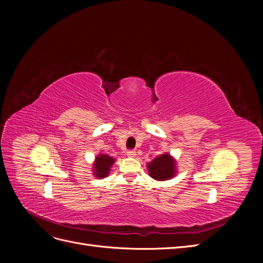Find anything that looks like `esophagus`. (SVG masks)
Returning a JSON list of instances; mask_svg holds the SVG:
<instances>
[{"label":"esophagus","mask_w":263,"mask_h":263,"mask_svg":"<svg viewBox=\"0 0 263 263\" xmlns=\"http://www.w3.org/2000/svg\"><path fill=\"white\" fill-rule=\"evenodd\" d=\"M127 156H128V157H135V156H136V151H135V150H128V151H127Z\"/></svg>","instance_id":"esophagus-1"}]
</instances>
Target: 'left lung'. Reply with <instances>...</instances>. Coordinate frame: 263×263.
I'll use <instances>...</instances> for the list:
<instances>
[{"instance_id": "1", "label": "left lung", "mask_w": 263, "mask_h": 263, "mask_svg": "<svg viewBox=\"0 0 263 263\" xmlns=\"http://www.w3.org/2000/svg\"><path fill=\"white\" fill-rule=\"evenodd\" d=\"M150 177L158 181H165L177 174V162L169 154L155 158L147 164Z\"/></svg>"}]
</instances>
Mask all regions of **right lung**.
I'll return each instance as SVG.
<instances>
[{
  "label": "right lung",
  "instance_id": "right-lung-1",
  "mask_svg": "<svg viewBox=\"0 0 263 263\" xmlns=\"http://www.w3.org/2000/svg\"><path fill=\"white\" fill-rule=\"evenodd\" d=\"M115 162V159L107 155H100L95 158V162L93 165L94 176L97 178H105L108 176L110 166Z\"/></svg>",
  "mask_w": 263,
  "mask_h": 263
}]
</instances>
